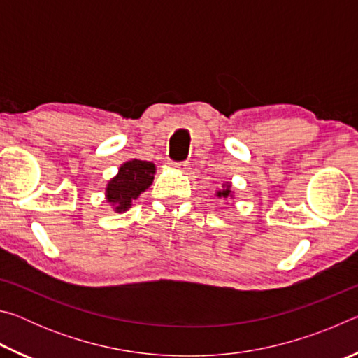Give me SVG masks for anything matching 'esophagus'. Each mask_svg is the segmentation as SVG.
<instances>
[{
  "instance_id": "obj_1",
  "label": "esophagus",
  "mask_w": 358,
  "mask_h": 358,
  "mask_svg": "<svg viewBox=\"0 0 358 358\" xmlns=\"http://www.w3.org/2000/svg\"><path fill=\"white\" fill-rule=\"evenodd\" d=\"M169 166L175 171H185V169H187V162H169Z\"/></svg>"
}]
</instances>
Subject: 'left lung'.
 <instances>
[{"instance_id": "obj_1", "label": "left lung", "mask_w": 358, "mask_h": 358, "mask_svg": "<svg viewBox=\"0 0 358 358\" xmlns=\"http://www.w3.org/2000/svg\"><path fill=\"white\" fill-rule=\"evenodd\" d=\"M216 197H220V199H234L232 185H230V183L222 185L221 189L216 191Z\"/></svg>"}]
</instances>
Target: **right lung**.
I'll list each match as a JSON object with an SVG mask.
<instances>
[{"instance_id":"right-lung-1","label":"right lung","mask_w":358,"mask_h":358,"mask_svg":"<svg viewBox=\"0 0 358 358\" xmlns=\"http://www.w3.org/2000/svg\"><path fill=\"white\" fill-rule=\"evenodd\" d=\"M156 166L150 161L129 159L120 166L118 173L108 180L106 187V201L117 213H124L132 201L151 186L155 180Z\"/></svg>"}]
</instances>
